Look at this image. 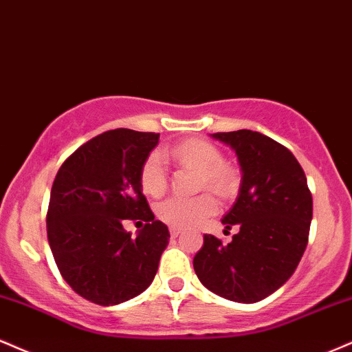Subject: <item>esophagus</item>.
I'll return each instance as SVG.
<instances>
[{"instance_id":"1","label":"esophagus","mask_w":352,"mask_h":352,"mask_svg":"<svg viewBox=\"0 0 352 352\" xmlns=\"http://www.w3.org/2000/svg\"><path fill=\"white\" fill-rule=\"evenodd\" d=\"M169 234H171V237H177V235L181 234V229H177V227H169Z\"/></svg>"}]
</instances>
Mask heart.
<instances>
[{
	"label": "heart",
	"instance_id": "obj_1",
	"mask_svg": "<svg viewBox=\"0 0 352 352\" xmlns=\"http://www.w3.org/2000/svg\"><path fill=\"white\" fill-rule=\"evenodd\" d=\"M168 156L177 166L196 173V191L209 189L221 199H232L241 188V171L235 164L222 160V153L216 144L204 140H186L168 150ZM140 184L148 196L160 197L168 188L166 168L158 153H150L140 168ZM217 210L212 194L199 196L169 197L156 209L158 217L168 226L192 227Z\"/></svg>",
	"mask_w": 352,
	"mask_h": 352
}]
</instances>
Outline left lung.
<instances>
[{"label":"left lung","mask_w":352,"mask_h":352,"mask_svg":"<svg viewBox=\"0 0 352 352\" xmlns=\"http://www.w3.org/2000/svg\"><path fill=\"white\" fill-rule=\"evenodd\" d=\"M235 150L242 168L237 202L222 219L239 227L232 241L206 234L192 260L208 290L237 303H257L278 290L307 249L313 197L298 160L287 146L258 131L214 133Z\"/></svg>","instance_id":"1"}]
</instances>
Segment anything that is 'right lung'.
I'll use <instances>...</instances> for the list:
<instances>
[{"instance_id": "1", "label": "right lung", "mask_w": 352, "mask_h": 352, "mask_svg": "<svg viewBox=\"0 0 352 352\" xmlns=\"http://www.w3.org/2000/svg\"><path fill=\"white\" fill-rule=\"evenodd\" d=\"M160 133L117 128L78 146L57 171L47 208V239L62 278L82 298L110 307L155 278L169 241L140 184V168ZM125 220H143L136 239Z\"/></svg>"}]
</instances>
